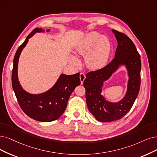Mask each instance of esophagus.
<instances>
[{"instance_id":"1","label":"esophagus","mask_w":157,"mask_h":157,"mask_svg":"<svg viewBox=\"0 0 157 157\" xmlns=\"http://www.w3.org/2000/svg\"><path fill=\"white\" fill-rule=\"evenodd\" d=\"M79 78H80V81H81V83L82 84L83 83L85 79L86 78L85 77V75L83 72H80V75H79Z\"/></svg>"}]
</instances>
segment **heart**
<instances>
[{
  "label": "heart",
  "instance_id": "1",
  "mask_svg": "<svg viewBox=\"0 0 157 157\" xmlns=\"http://www.w3.org/2000/svg\"><path fill=\"white\" fill-rule=\"evenodd\" d=\"M111 50V44L109 39L105 36L101 37L96 32L90 33L78 48V52L82 55H86L91 51L86 57V65L90 68H98L105 65ZM71 62L74 65H79V61L75 57H71Z\"/></svg>",
  "mask_w": 157,
  "mask_h": 157
}]
</instances>
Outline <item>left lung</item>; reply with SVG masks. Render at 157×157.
<instances>
[{"label":"left lung","mask_w":157,"mask_h":157,"mask_svg":"<svg viewBox=\"0 0 157 157\" xmlns=\"http://www.w3.org/2000/svg\"><path fill=\"white\" fill-rule=\"evenodd\" d=\"M118 46L114 59L101 69L89 72L83 82L89 111L100 121L109 122L123 118L135 103L140 87L141 59L135 44L122 32L113 30ZM129 71L128 89L124 99L118 103H110L101 95L102 82L121 63Z\"/></svg>","instance_id":"8db88e82"}]
</instances>
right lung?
Here are the masks:
<instances>
[{"mask_svg": "<svg viewBox=\"0 0 157 157\" xmlns=\"http://www.w3.org/2000/svg\"><path fill=\"white\" fill-rule=\"evenodd\" d=\"M50 30H47L48 32ZM39 28L28 35L25 42L17 49L13 59L11 83L21 108L29 117L39 121L48 122L59 118L65 111L69 97L75 88L81 83L79 73L73 75L61 74L55 85L45 93L30 94L22 89L17 78L19 57L23 48L36 32H41Z\"/></svg>", "mask_w": 157, "mask_h": 157, "instance_id": "obj_1", "label": "right lung"}]
</instances>
